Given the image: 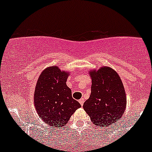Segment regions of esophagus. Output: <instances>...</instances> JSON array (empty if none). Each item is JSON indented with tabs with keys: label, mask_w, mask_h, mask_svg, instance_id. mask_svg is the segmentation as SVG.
<instances>
[{
	"label": "esophagus",
	"mask_w": 152,
	"mask_h": 152,
	"mask_svg": "<svg viewBox=\"0 0 152 152\" xmlns=\"http://www.w3.org/2000/svg\"><path fill=\"white\" fill-rule=\"evenodd\" d=\"M79 103H80V105H81V106L84 105V99H80V100H79Z\"/></svg>",
	"instance_id": "1"
}]
</instances>
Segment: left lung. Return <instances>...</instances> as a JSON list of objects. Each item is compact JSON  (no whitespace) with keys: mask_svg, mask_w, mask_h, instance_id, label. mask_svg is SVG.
Instances as JSON below:
<instances>
[{"mask_svg":"<svg viewBox=\"0 0 152 152\" xmlns=\"http://www.w3.org/2000/svg\"><path fill=\"white\" fill-rule=\"evenodd\" d=\"M90 75L92 79L91 94L83 107L94 124L107 127L117 122L126 110L123 84L116 71L109 67L91 71Z\"/></svg>","mask_w":152,"mask_h":152,"instance_id":"1","label":"left lung"}]
</instances>
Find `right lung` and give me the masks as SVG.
<instances>
[{
    "mask_svg": "<svg viewBox=\"0 0 152 152\" xmlns=\"http://www.w3.org/2000/svg\"><path fill=\"white\" fill-rule=\"evenodd\" d=\"M68 73L57 66L47 68L39 77L34 94V105L47 125L61 127L68 123L80 103L72 98L66 85Z\"/></svg>",
    "mask_w": 152,
    "mask_h": 152,
    "instance_id": "obj_1",
    "label": "right lung"
}]
</instances>
